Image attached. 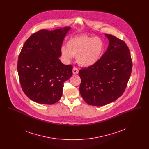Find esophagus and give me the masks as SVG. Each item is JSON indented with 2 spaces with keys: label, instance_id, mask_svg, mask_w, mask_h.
Here are the masks:
<instances>
[{
  "label": "esophagus",
  "instance_id": "34e87169",
  "mask_svg": "<svg viewBox=\"0 0 149 149\" xmlns=\"http://www.w3.org/2000/svg\"><path fill=\"white\" fill-rule=\"evenodd\" d=\"M79 72V70H78V68L77 67H75L74 66L73 67V69H72V73L74 74H77Z\"/></svg>",
  "mask_w": 149,
  "mask_h": 149
}]
</instances>
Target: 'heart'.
<instances>
[{
  "instance_id": "heart-1",
  "label": "heart",
  "mask_w": 149,
  "mask_h": 149,
  "mask_svg": "<svg viewBox=\"0 0 149 149\" xmlns=\"http://www.w3.org/2000/svg\"><path fill=\"white\" fill-rule=\"evenodd\" d=\"M66 47L61 49L62 55L66 60L70 61L72 56H76L78 64L88 67L99 60L103 51V43L97 37L77 36L67 41Z\"/></svg>"
}]
</instances>
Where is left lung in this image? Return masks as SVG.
Instances as JSON below:
<instances>
[{
	"instance_id": "8db88e82",
	"label": "left lung",
	"mask_w": 149,
	"mask_h": 149,
	"mask_svg": "<svg viewBox=\"0 0 149 149\" xmlns=\"http://www.w3.org/2000/svg\"><path fill=\"white\" fill-rule=\"evenodd\" d=\"M106 36L109 43L105 53L95 64L79 72L81 95L88 104L95 106L106 105L120 97L132 71L127 45L113 35Z\"/></svg>"
}]
</instances>
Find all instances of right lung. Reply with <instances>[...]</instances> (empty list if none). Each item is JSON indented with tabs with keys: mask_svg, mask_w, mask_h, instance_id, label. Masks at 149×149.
<instances>
[{
	"mask_svg": "<svg viewBox=\"0 0 149 149\" xmlns=\"http://www.w3.org/2000/svg\"><path fill=\"white\" fill-rule=\"evenodd\" d=\"M70 29L39 30L23 45L17 70L23 91L34 102L43 104L56 103L62 96L64 82L72 75V65H64L58 58Z\"/></svg>",
	"mask_w": 149,
	"mask_h": 149,
	"instance_id": "1",
	"label": "right lung"
}]
</instances>
